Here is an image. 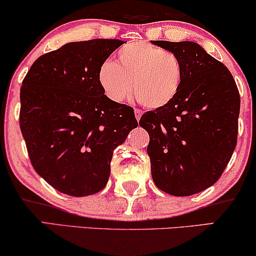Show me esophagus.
Here are the masks:
<instances>
[{"instance_id":"obj_1","label":"esophagus","mask_w":256,"mask_h":256,"mask_svg":"<svg viewBox=\"0 0 256 256\" xmlns=\"http://www.w3.org/2000/svg\"><path fill=\"white\" fill-rule=\"evenodd\" d=\"M134 112H135V118H136V120H140V118H141V115H142V112H141V109H138V108H135L134 109Z\"/></svg>"}]
</instances>
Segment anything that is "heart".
Segmentation results:
<instances>
[{"label": "heart", "mask_w": 256, "mask_h": 256, "mask_svg": "<svg viewBox=\"0 0 256 256\" xmlns=\"http://www.w3.org/2000/svg\"><path fill=\"white\" fill-rule=\"evenodd\" d=\"M116 63L104 61L98 84L106 96L121 104L132 94L149 109L167 107L181 92L184 64L172 52L147 42H130L120 48Z\"/></svg>", "instance_id": "heart-1"}]
</instances>
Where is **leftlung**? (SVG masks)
I'll return each instance as SVG.
<instances>
[{"label": "left lung", "instance_id": "obj_1", "mask_svg": "<svg viewBox=\"0 0 256 256\" xmlns=\"http://www.w3.org/2000/svg\"><path fill=\"white\" fill-rule=\"evenodd\" d=\"M184 64V81L167 107L144 112L138 124L149 134L155 186L189 196L216 182L238 141L240 94L224 63L195 42L154 41Z\"/></svg>", "mask_w": 256, "mask_h": 256}]
</instances>
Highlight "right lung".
<instances>
[{
	"instance_id": "add662e5",
	"label": "right lung",
	"mask_w": 256,
	"mask_h": 256,
	"mask_svg": "<svg viewBox=\"0 0 256 256\" xmlns=\"http://www.w3.org/2000/svg\"><path fill=\"white\" fill-rule=\"evenodd\" d=\"M120 40L70 42L40 56L23 78L20 128L35 172L70 196L102 190L114 149L138 127L134 109L115 104L98 69Z\"/></svg>"
}]
</instances>
